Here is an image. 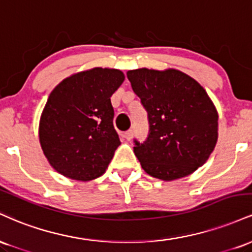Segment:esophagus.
Returning a JSON list of instances; mask_svg holds the SVG:
<instances>
[{
  "label": "esophagus",
  "instance_id": "1",
  "mask_svg": "<svg viewBox=\"0 0 252 252\" xmlns=\"http://www.w3.org/2000/svg\"><path fill=\"white\" fill-rule=\"evenodd\" d=\"M134 135H135L134 129H130V130H128V131L126 132V134H124V137H126L128 141H130V140H132Z\"/></svg>",
  "mask_w": 252,
  "mask_h": 252
}]
</instances>
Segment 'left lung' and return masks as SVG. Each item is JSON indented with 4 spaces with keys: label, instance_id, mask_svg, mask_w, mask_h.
Wrapping results in <instances>:
<instances>
[{
    "label": "left lung",
    "instance_id": "obj_1",
    "mask_svg": "<svg viewBox=\"0 0 252 252\" xmlns=\"http://www.w3.org/2000/svg\"><path fill=\"white\" fill-rule=\"evenodd\" d=\"M148 114L146 141L134 140L142 168L154 178L175 180L207 161L218 138V114L204 88L178 70L126 72Z\"/></svg>",
    "mask_w": 252,
    "mask_h": 252
}]
</instances>
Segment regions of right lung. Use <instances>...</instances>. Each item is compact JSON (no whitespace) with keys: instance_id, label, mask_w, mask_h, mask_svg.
<instances>
[{"instance_id":"add662e5","label":"right lung","mask_w":252,"mask_h":252,"mask_svg":"<svg viewBox=\"0 0 252 252\" xmlns=\"http://www.w3.org/2000/svg\"><path fill=\"white\" fill-rule=\"evenodd\" d=\"M124 74L96 67L63 79L51 92L40 118L43 154L60 174L90 181L105 173L121 144L110 97Z\"/></svg>"}]
</instances>
